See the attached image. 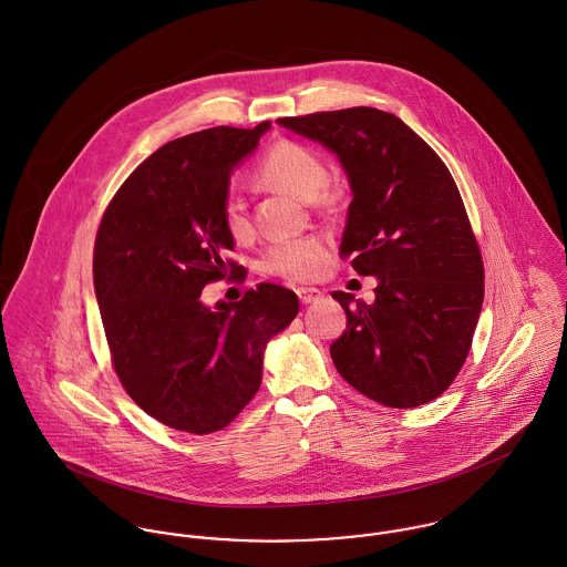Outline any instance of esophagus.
<instances>
[{
    "instance_id": "obj_1",
    "label": "esophagus",
    "mask_w": 567,
    "mask_h": 567,
    "mask_svg": "<svg viewBox=\"0 0 567 567\" xmlns=\"http://www.w3.org/2000/svg\"><path fill=\"white\" fill-rule=\"evenodd\" d=\"M297 295H299V299H301V303H315L317 299H321L323 297V292L321 290H317V288H299L297 290Z\"/></svg>"
}]
</instances>
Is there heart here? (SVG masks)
<instances>
[{"instance_id":"heart-1","label":"heart","mask_w":567,"mask_h":567,"mask_svg":"<svg viewBox=\"0 0 567 567\" xmlns=\"http://www.w3.org/2000/svg\"><path fill=\"white\" fill-rule=\"evenodd\" d=\"M257 181L266 187L281 189L301 198H323L331 194L321 192L327 178V165L323 157L292 140H281L264 155L255 172ZM223 218L227 231L244 240L252 234L250 218L246 214L244 198L236 192H229L223 203ZM327 261V240L321 236H306L295 240H281L270 244L259 259V270L288 281H310L323 270Z\"/></svg>"}]
</instances>
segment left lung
I'll list each match as a JSON object with an SVG mask.
<instances>
[{
    "instance_id": "8db88e82",
    "label": "left lung",
    "mask_w": 567,
    "mask_h": 567,
    "mask_svg": "<svg viewBox=\"0 0 567 567\" xmlns=\"http://www.w3.org/2000/svg\"><path fill=\"white\" fill-rule=\"evenodd\" d=\"M279 124L338 155L353 192L340 257L378 277L373 303L331 292L347 315L329 347L338 373L378 404L436 400L467 360L485 299L483 255L447 165L371 106Z\"/></svg>"
}]
</instances>
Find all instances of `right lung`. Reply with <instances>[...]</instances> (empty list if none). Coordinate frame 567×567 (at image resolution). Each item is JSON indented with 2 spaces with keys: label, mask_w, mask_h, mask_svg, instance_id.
Segmentation results:
<instances>
[{
  "label": "right lung",
  "mask_w": 567,
  "mask_h": 567,
  "mask_svg": "<svg viewBox=\"0 0 567 567\" xmlns=\"http://www.w3.org/2000/svg\"><path fill=\"white\" fill-rule=\"evenodd\" d=\"M270 128L216 126L167 142L111 198L93 246V286L113 369L128 398L181 432L227 427L261 384L266 342L292 323V290L259 284L238 303L200 301L246 270L227 252L223 203L238 163Z\"/></svg>",
  "instance_id": "right-lung-1"
}]
</instances>
